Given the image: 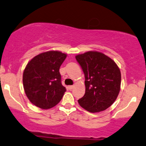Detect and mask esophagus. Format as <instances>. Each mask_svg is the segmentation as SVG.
I'll return each instance as SVG.
<instances>
[{"label":"esophagus","mask_w":146,"mask_h":146,"mask_svg":"<svg viewBox=\"0 0 146 146\" xmlns=\"http://www.w3.org/2000/svg\"><path fill=\"white\" fill-rule=\"evenodd\" d=\"M74 86H68V89H69V90H72V89L74 88Z\"/></svg>","instance_id":"obj_1"}]
</instances>
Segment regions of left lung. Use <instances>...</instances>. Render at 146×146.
I'll use <instances>...</instances> for the list:
<instances>
[{
  "label": "left lung",
  "mask_w": 146,
  "mask_h": 146,
  "mask_svg": "<svg viewBox=\"0 0 146 146\" xmlns=\"http://www.w3.org/2000/svg\"><path fill=\"white\" fill-rule=\"evenodd\" d=\"M85 75V95L78 100L91 113L106 110L115 101L120 90L121 73L109 56L96 51L76 56Z\"/></svg>",
  "instance_id": "left-lung-1"
}]
</instances>
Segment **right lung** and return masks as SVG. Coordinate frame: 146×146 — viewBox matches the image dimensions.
Returning a JSON list of instances; mask_svg holds the SVG:
<instances>
[{
  "instance_id": "right-lung-1",
  "label": "right lung",
  "mask_w": 146,
  "mask_h": 146,
  "mask_svg": "<svg viewBox=\"0 0 146 146\" xmlns=\"http://www.w3.org/2000/svg\"><path fill=\"white\" fill-rule=\"evenodd\" d=\"M67 54L48 51L35 56L28 62L23 74L25 93L32 104L48 109L58 104L66 91L61 84L59 69Z\"/></svg>"
}]
</instances>
